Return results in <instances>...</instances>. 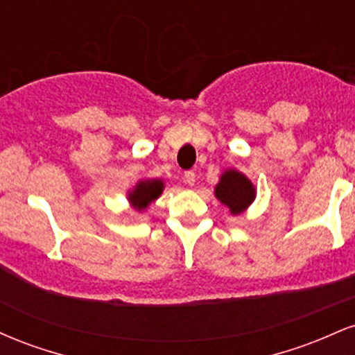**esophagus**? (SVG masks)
Here are the masks:
<instances>
[{
    "label": "esophagus",
    "mask_w": 355,
    "mask_h": 355,
    "mask_svg": "<svg viewBox=\"0 0 355 355\" xmlns=\"http://www.w3.org/2000/svg\"><path fill=\"white\" fill-rule=\"evenodd\" d=\"M183 182L187 183V185H193L195 183V172L193 170H189V172H185V175H183Z\"/></svg>",
    "instance_id": "1"
}]
</instances>
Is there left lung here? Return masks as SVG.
Returning a JSON list of instances; mask_svg holds the SVG:
<instances>
[{
	"mask_svg": "<svg viewBox=\"0 0 355 355\" xmlns=\"http://www.w3.org/2000/svg\"><path fill=\"white\" fill-rule=\"evenodd\" d=\"M215 195L220 202L229 207L232 214L239 215L254 202L255 189L245 175L229 170L220 178Z\"/></svg>",
	"mask_w": 355,
	"mask_h": 355,
	"instance_id": "8db88e82",
	"label": "left lung"
}]
</instances>
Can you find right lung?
<instances>
[{"instance_id":"1","label":"right lung","mask_w":355,"mask_h":355,"mask_svg":"<svg viewBox=\"0 0 355 355\" xmlns=\"http://www.w3.org/2000/svg\"><path fill=\"white\" fill-rule=\"evenodd\" d=\"M164 190V183L162 180H148L140 182L137 189L130 193V202L137 207L138 210H144L150 202L155 200L158 195Z\"/></svg>"}]
</instances>
